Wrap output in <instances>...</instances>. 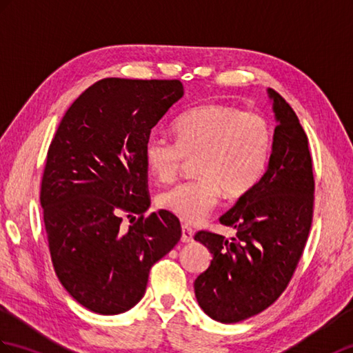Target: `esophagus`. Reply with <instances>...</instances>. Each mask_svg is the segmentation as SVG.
<instances>
[{
  "instance_id": "esophagus-1",
  "label": "esophagus",
  "mask_w": 353,
  "mask_h": 353,
  "mask_svg": "<svg viewBox=\"0 0 353 353\" xmlns=\"http://www.w3.org/2000/svg\"><path fill=\"white\" fill-rule=\"evenodd\" d=\"M192 237H194V230H192V228L190 225L183 224L182 225V237H180V241H182L183 243H190V242L194 241Z\"/></svg>"
}]
</instances>
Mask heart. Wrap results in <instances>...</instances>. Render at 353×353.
<instances>
[{
    "mask_svg": "<svg viewBox=\"0 0 353 353\" xmlns=\"http://www.w3.org/2000/svg\"><path fill=\"white\" fill-rule=\"evenodd\" d=\"M176 141L161 134L145 138L143 157L149 173L173 182L186 159L194 179L158 195V206L186 223H200L218 204L248 194L265 176L272 153V128L259 112L206 103L183 112L174 123Z\"/></svg>",
    "mask_w": 353,
    "mask_h": 353,
    "instance_id": "1",
    "label": "heart"
}]
</instances>
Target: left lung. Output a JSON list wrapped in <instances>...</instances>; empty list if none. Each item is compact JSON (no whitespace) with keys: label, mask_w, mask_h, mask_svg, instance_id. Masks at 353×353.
I'll return each instance as SVG.
<instances>
[{"label":"left lung","mask_w":353,"mask_h":353,"mask_svg":"<svg viewBox=\"0 0 353 353\" xmlns=\"http://www.w3.org/2000/svg\"><path fill=\"white\" fill-rule=\"evenodd\" d=\"M276 128L266 173L219 223L236 228L232 241L199 232L212 254L196 276L195 298L209 317L236 323L280 298L304 252L313 221L314 176L308 138L292 106L268 88Z\"/></svg>","instance_id":"1"}]
</instances>
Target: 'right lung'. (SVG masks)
I'll return each instance as SVG.
<instances>
[{
	"label": "right lung",
	"mask_w": 353,
	"mask_h": 353,
	"mask_svg": "<svg viewBox=\"0 0 353 353\" xmlns=\"http://www.w3.org/2000/svg\"><path fill=\"white\" fill-rule=\"evenodd\" d=\"M182 96L179 79H101L70 105L49 145L40 188L49 252L63 288L94 313L135 307L152 266L182 236L170 212L144 216L143 157L145 138ZM123 216L134 221L128 229Z\"/></svg>",
	"instance_id": "add662e5"
}]
</instances>
